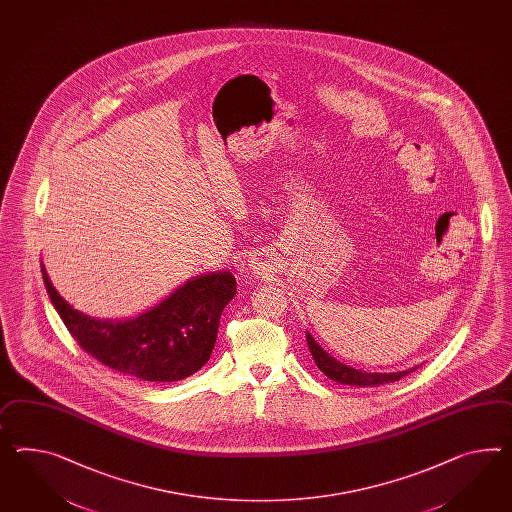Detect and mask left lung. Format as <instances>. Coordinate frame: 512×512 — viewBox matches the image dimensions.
I'll return each instance as SVG.
<instances>
[{"label": "left lung", "mask_w": 512, "mask_h": 512, "mask_svg": "<svg viewBox=\"0 0 512 512\" xmlns=\"http://www.w3.org/2000/svg\"><path fill=\"white\" fill-rule=\"evenodd\" d=\"M306 341H308V349L314 356L317 367L327 375L328 379L336 380L340 384H349V386H379L386 382H395V380L403 379L410 371H399V373H366L362 369H354V367L345 366L338 362L334 356H330L327 351L321 349V345L312 338L310 332H306Z\"/></svg>", "instance_id": "1"}]
</instances>
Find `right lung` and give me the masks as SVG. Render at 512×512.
I'll return each instance as SVG.
<instances>
[{
  "label": "right lung",
  "instance_id": "1",
  "mask_svg": "<svg viewBox=\"0 0 512 512\" xmlns=\"http://www.w3.org/2000/svg\"><path fill=\"white\" fill-rule=\"evenodd\" d=\"M42 278L57 314L83 351L148 382H174L197 373L210 360L224 306L236 295L232 273H208L187 280L145 314L102 321L74 310L53 288L44 265Z\"/></svg>",
  "mask_w": 512,
  "mask_h": 512
}]
</instances>
